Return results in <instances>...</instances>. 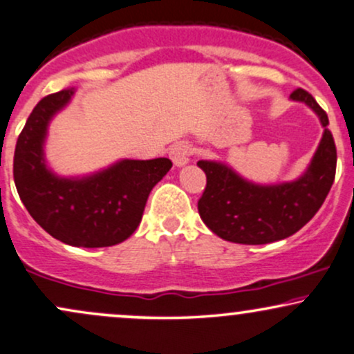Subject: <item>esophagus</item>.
Listing matches in <instances>:
<instances>
[{"instance_id":"34e87169","label":"esophagus","mask_w":354,"mask_h":354,"mask_svg":"<svg viewBox=\"0 0 354 354\" xmlns=\"http://www.w3.org/2000/svg\"><path fill=\"white\" fill-rule=\"evenodd\" d=\"M190 153H192V147L187 142L174 144L169 151L170 159H172L177 167H182V165H185L190 160Z\"/></svg>"}]
</instances>
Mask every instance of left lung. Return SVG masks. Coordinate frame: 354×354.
Segmentation results:
<instances>
[{"label":"left lung","instance_id":"8db88e82","mask_svg":"<svg viewBox=\"0 0 354 354\" xmlns=\"http://www.w3.org/2000/svg\"><path fill=\"white\" fill-rule=\"evenodd\" d=\"M290 97L305 102L325 129L308 169L297 180L259 185L245 180L222 162H197L207 176L198 214L203 223L227 242L263 245L297 234L315 217L333 185L336 145L328 129L326 112L301 87Z\"/></svg>","mask_w":354,"mask_h":354}]
</instances>
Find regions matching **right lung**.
I'll list each match as a JSON object with an SVG mask.
<instances>
[{"label": "right lung", "instance_id": "right-lung-1", "mask_svg": "<svg viewBox=\"0 0 354 354\" xmlns=\"http://www.w3.org/2000/svg\"><path fill=\"white\" fill-rule=\"evenodd\" d=\"M74 87L36 104L18 137L12 176L21 202L36 223L73 247H112L139 227L149 194L169 172L165 157L124 159L87 177H57L44 160L49 120L71 101Z\"/></svg>", "mask_w": 354, "mask_h": 354}]
</instances>
